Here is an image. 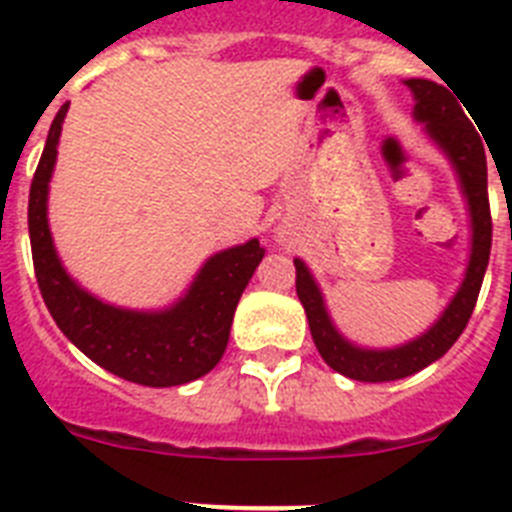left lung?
Listing matches in <instances>:
<instances>
[{
  "instance_id": "8db88e82",
  "label": "left lung",
  "mask_w": 512,
  "mask_h": 512,
  "mask_svg": "<svg viewBox=\"0 0 512 512\" xmlns=\"http://www.w3.org/2000/svg\"><path fill=\"white\" fill-rule=\"evenodd\" d=\"M405 84L415 97L413 117L423 122V133L449 158L451 169L459 179L461 197L469 210L472 248H469L464 279L436 323L418 338L395 348H366L348 341L330 318L325 297L312 271L307 269L305 261L295 259L297 297L305 307L312 341L333 372L356 379V382H392V379L410 377L441 359L461 336V330L467 328L474 305H477L479 287L485 279L487 261H490L492 217L490 200H487V158L482 138L472 128L467 112L461 110L459 97H454L449 89L428 79H408Z\"/></svg>"
}]
</instances>
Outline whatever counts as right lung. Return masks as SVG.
Here are the masks:
<instances>
[{
	"label": "right lung",
	"instance_id": "1",
	"mask_svg": "<svg viewBox=\"0 0 512 512\" xmlns=\"http://www.w3.org/2000/svg\"><path fill=\"white\" fill-rule=\"evenodd\" d=\"M69 104L58 110L30 187L27 228L45 307L63 336L107 372L143 387L200 379L223 359L235 307L264 259L259 238L225 248L202 264L194 282L164 310H130L99 300L63 269L48 228V184Z\"/></svg>",
	"mask_w": 512,
	"mask_h": 512
}]
</instances>
